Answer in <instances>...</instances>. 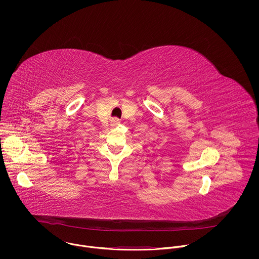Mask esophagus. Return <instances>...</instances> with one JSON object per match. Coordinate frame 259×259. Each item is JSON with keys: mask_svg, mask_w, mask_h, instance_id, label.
I'll return each instance as SVG.
<instances>
[{"mask_svg": "<svg viewBox=\"0 0 259 259\" xmlns=\"http://www.w3.org/2000/svg\"><path fill=\"white\" fill-rule=\"evenodd\" d=\"M118 123H119V119H118V118H116V117H113V118H111V125H116V124H118Z\"/></svg>", "mask_w": 259, "mask_h": 259, "instance_id": "obj_1", "label": "esophagus"}]
</instances>
